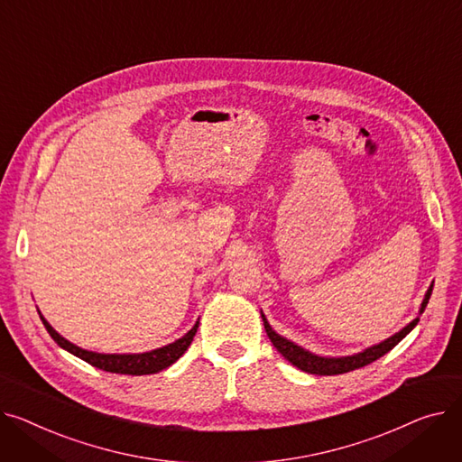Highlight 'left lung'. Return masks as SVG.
Instances as JSON below:
<instances>
[{
  "instance_id": "1",
  "label": "left lung",
  "mask_w": 462,
  "mask_h": 462,
  "mask_svg": "<svg viewBox=\"0 0 462 462\" xmlns=\"http://www.w3.org/2000/svg\"><path fill=\"white\" fill-rule=\"evenodd\" d=\"M432 285H435V283L429 285V289H427V292L423 296V302L420 306V311H418L416 319H412L409 324H406L404 328H401L399 332H395L388 339L376 343V345H371V346L364 348L362 352H356V355H350V356H337L336 358V356H319V355H313V352H310L308 348L296 345L291 339L280 336L273 327H270L263 311H261V319H263L264 330H266V336L270 337V341H273V345L278 348L280 355L285 360H289L294 367L302 369L306 373H311V374H341V373L360 369V367L378 360L381 356H384L386 352H390L404 336H409L414 330L416 324L420 322V317H421V313L427 308V302H429L430 292H432Z\"/></svg>"
}]
</instances>
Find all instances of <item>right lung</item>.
I'll list each match as a JSON object with an SVG mask.
<instances>
[{"mask_svg": "<svg viewBox=\"0 0 462 462\" xmlns=\"http://www.w3.org/2000/svg\"><path fill=\"white\" fill-rule=\"evenodd\" d=\"M39 317L44 324V328L51 336V339L56 341L61 348L70 352V355L78 356L79 360H84V362H88L93 367H98L102 371L119 373V374H135V376L152 374V373H158L162 369L170 367L171 364H175L184 355L186 348L189 346V343L194 341V336L199 328V320H196L192 330H188L182 337H179L177 341H173L170 345L154 348V350L134 352V355H104V352L86 350V348H81V346L70 343L69 339H65L63 336H60L56 330L51 328V324L42 317L41 311H39Z\"/></svg>", "mask_w": 462, "mask_h": 462, "instance_id": "right-lung-1", "label": "right lung"}]
</instances>
